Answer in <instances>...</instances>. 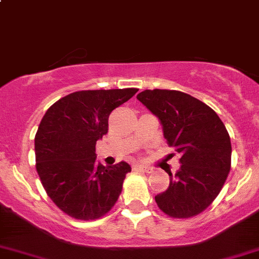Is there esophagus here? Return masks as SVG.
<instances>
[{
    "label": "esophagus",
    "mask_w": 259,
    "mask_h": 259,
    "mask_svg": "<svg viewBox=\"0 0 259 259\" xmlns=\"http://www.w3.org/2000/svg\"><path fill=\"white\" fill-rule=\"evenodd\" d=\"M134 169H135V170L145 171V173H151V170H153V169L149 168V166H145V165H135Z\"/></svg>",
    "instance_id": "esophagus-1"
}]
</instances>
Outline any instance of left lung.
<instances>
[{"label": "left lung", "mask_w": 259, "mask_h": 259, "mask_svg": "<svg viewBox=\"0 0 259 259\" xmlns=\"http://www.w3.org/2000/svg\"><path fill=\"white\" fill-rule=\"evenodd\" d=\"M138 100L155 115L169 146L180 154V168L169 173L165 192L155 195L158 207L173 218H190L211 204L231 170L232 145L215 111L177 90L142 91Z\"/></svg>", "instance_id": "8db88e82"}]
</instances>
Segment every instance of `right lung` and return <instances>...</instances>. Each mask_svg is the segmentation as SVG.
Returning a JSON list of instances; mask_svg holds the SVG:
<instances>
[{"label":"right lung","instance_id":"1","mask_svg":"<svg viewBox=\"0 0 259 259\" xmlns=\"http://www.w3.org/2000/svg\"><path fill=\"white\" fill-rule=\"evenodd\" d=\"M138 89L76 91L57 100L44 115L35 137L36 169L52 202L72 218L94 221L116 203L125 161H96V142L109 129V115Z\"/></svg>","mask_w":259,"mask_h":259}]
</instances>
